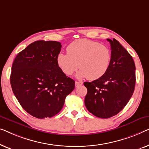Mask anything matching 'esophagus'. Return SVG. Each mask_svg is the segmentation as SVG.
<instances>
[{"mask_svg": "<svg viewBox=\"0 0 149 149\" xmlns=\"http://www.w3.org/2000/svg\"><path fill=\"white\" fill-rule=\"evenodd\" d=\"M75 87H79L80 86H81L83 84L82 82H80V81H75Z\"/></svg>", "mask_w": 149, "mask_h": 149, "instance_id": "34e87169", "label": "esophagus"}]
</instances>
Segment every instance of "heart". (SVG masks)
Wrapping results in <instances>:
<instances>
[{"instance_id": "heart-1", "label": "heart", "mask_w": 149, "mask_h": 149, "mask_svg": "<svg viewBox=\"0 0 149 149\" xmlns=\"http://www.w3.org/2000/svg\"><path fill=\"white\" fill-rule=\"evenodd\" d=\"M68 53H59L56 63L61 70L71 75L77 70L78 78L90 80L100 79L107 72L111 61V53L107 46L88 39L74 41L67 47Z\"/></svg>"}]
</instances>
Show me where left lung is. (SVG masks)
I'll return each instance as SVG.
<instances>
[{"mask_svg": "<svg viewBox=\"0 0 149 149\" xmlns=\"http://www.w3.org/2000/svg\"><path fill=\"white\" fill-rule=\"evenodd\" d=\"M110 42L111 61L107 72L100 79L84 83L87 88L84 102L89 112L100 118H109L124 108L134 91L135 63L118 41Z\"/></svg>", "mask_w": 149, "mask_h": 149, "instance_id": "8db88e82", "label": "left lung"}]
</instances>
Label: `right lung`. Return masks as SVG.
<instances>
[{
  "instance_id": "1",
  "label": "right lung",
  "mask_w": 149,
  "mask_h": 149,
  "mask_svg": "<svg viewBox=\"0 0 149 149\" xmlns=\"http://www.w3.org/2000/svg\"><path fill=\"white\" fill-rule=\"evenodd\" d=\"M61 48L56 41H36L19 53L13 63V92L24 109L36 118L56 116L75 88V81L56 63Z\"/></svg>"
}]
</instances>
